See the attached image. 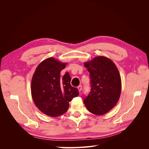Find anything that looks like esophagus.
Instances as JSON below:
<instances>
[{"label": "esophagus", "instance_id": "obj_1", "mask_svg": "<svg viewBox=\"0 0 149 149\" xmlns=\"http://www.w3.org/2000/svg\"><path fill=\"white\" fill-rule=\"evenodd\" d=\"M78 89L79 92H80L81 91V89H82V86H81V85L78 86Z\"/></svg>", "mask_w": 149, "mask_h": 149}]
</instances>
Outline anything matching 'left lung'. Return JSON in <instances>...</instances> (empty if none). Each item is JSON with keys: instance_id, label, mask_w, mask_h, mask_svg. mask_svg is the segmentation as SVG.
<instances>
[{"instance_id": "8db88e82", "label": "left lung", "mask_w": 149, "mask_h": 149, "mask_svg": "<svg viewBox=\"0 0 149 149\" xmlns=\"http://www.w3.org/2000/svg\"><path fill=\"white\" fill-rule=\"evenodd\" d=\"M90 74L91 89L84 103L92 114L101 116L111 111L118 102L121 78L118 68L109 58L98 56L84 63Z\"/></svg>"}]
</instances>
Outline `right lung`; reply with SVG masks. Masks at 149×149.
<instances>
[{
    "label": "right lung",
    "instance_id": "add662e5",
    "mask_svg": "<svg viewBox=\"0 0 149 149\" xmlns=\"http://www.w3.org/2000/svg\"><path fill=\"white\" fill-rule=\"evenodd\" d=\"M66 64L53 57L47 58L38 65L31 79V93L35 106L53 118L65 114L69 102L79 95L78 89L70 84L68 73L60 78Z\"/></svg>",
    "mask_w": 149,
    "mask_h": 149
}]
</instances>
